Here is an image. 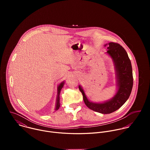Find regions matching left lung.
<instances>
[{
  "label": "left lung",
  "mask_w": 150,
  "mask_h": 150,
  "mask_svg": "<svg viewBox=\"0 0 150 150\" xmlns=\"http://www.w3.org/2000/svg\"><path fill=\"white\" fill-rule=\"evenodd\" d=\"M108 49L107 53L112 57L115 63L117 74L119 88L115 96L104 103H94L88 101L83 89L79 86L85 105L90 109L103 114L112 113L122 106L130 96L134 80L131 62L125 49L114 42H109Z\"/></svg>",
  "instance_id": "1"
}]
</instances>
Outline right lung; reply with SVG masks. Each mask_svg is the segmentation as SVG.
I'll list each match as a JSON object with an SVG mask.
<instances>
[{"label": "right lung", "mask_w": 150, "mask_h": 150, "mask_svg": "<svg viewBox=\"0 0 150 150\" xmlns=\"http://www.w3.org/2000/svg\"><path fill=\"white\" fill-rule=\"evenodd\" d=\"M63 83L64 82H62L60 84L59 86L58 87V96H57V103H56V109L55 110H57L59 109V107H60V101H59V94H60V90L62 88L63 86Z\"/></svg>", "instance_id": "add662e5"}]
</instances>
